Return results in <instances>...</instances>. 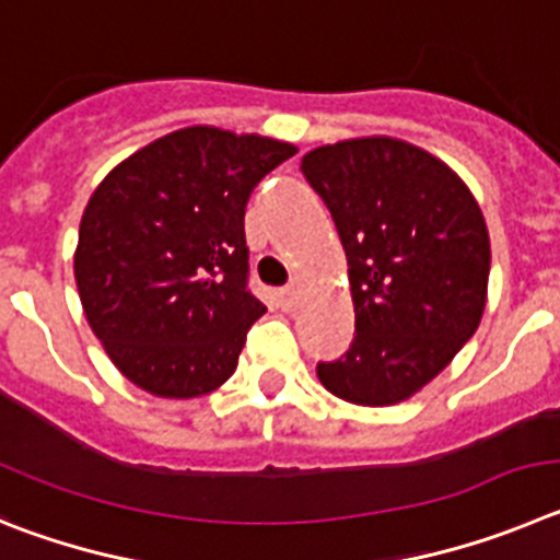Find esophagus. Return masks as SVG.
Returning <instances> with one entry per match:
<instances>
[{
  "instance_id": "obj_1",
  "label": "esophagus",
  "mask_w": 560,
  "mask_h": 560,
  "mask_svg": "<svg viewBox=\"0 0 560 560\" xmlns=\"http://www.w3.org/2000/svg\"><path fill=\"white\" fill-rule=\"evenodd\" d=\"M299 301H301V290H299V287H287V290L279 292V306L284 312H295V310H299Z\"/></svg>"
}]
</instances>
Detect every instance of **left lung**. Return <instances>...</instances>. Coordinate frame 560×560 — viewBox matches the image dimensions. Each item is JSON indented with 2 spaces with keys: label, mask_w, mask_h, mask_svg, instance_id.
Listing matches in <instances>:
<instances>
[{
  "label": "left lung",
  "mask_w": 560,
  "mask_h": 560,
  "mask_svg": "<svg viewBox=\"0 0 560 560\" xmlns=\"http://www.w3.org/2000/svg\"><path fill=\"white\" fill-rule=\"evenodd\" d=\"M301 173L331 211L349 261L354 340L317 380L337 399H410L455 360L486 312L491 243L460 175L393 136L315 148Z\"/></svg>",
  "instance_id": "left-lung-1"
}]
</instances>
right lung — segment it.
Instances as JSON below:
<instances>
[{"label": "right lung", "instance_id": "add662e5", "mask_svg": "<svg viewBox=\"0 0 560 560\" xmlns=\"http://www.w3.org/2000/svg\"><path fill=\"white\" fill-rule=\"evenodd\" d=\"M299 148L192 125L117 164L80 220L74 281L110 362L161 399L234 374L265 304L248 292L245 206Z\"/></svg>", "mask_w": 560, "mask_h": 560}]
</instances>
